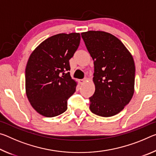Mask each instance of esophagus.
Listing matches in <instances>:
<instances>
[{"mask_svg": "<svg viewBox=\"0 0 156 156\" xmlns=\"http://www.w3.org/2000/svg\"><path fill=\"white\" fill-rule=\"evenodd\" d=\"M85 79H81V80H80V84H83L84 83V82H85Z\"/></svg>", "mask_w": 156, "mask_h": 156, "instance_id": "1", "label": "esophagus"}]
</instances>
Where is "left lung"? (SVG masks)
<instances>
[{
  "mask_svg": "<svg viewBox=\"0 0 156 156\" xmlns=\"http://www.w3.org/2000/svg\"><path fill=\"white\" fill-rule=\"evenodd\" d=\"M94 64L95 92L89 98L91 112L102 117L118 114L134 93L135 63L119 39L102 31L81 33Z\"/></svg>",
  "mask_w": 156,
  "mask_h": 156,
  "instance_id": "1",
  "label": "left lung"
}]
</instances>
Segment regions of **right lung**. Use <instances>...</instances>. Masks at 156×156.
<instances>
[{
  "instance_id": "obj_1",
  "label": "right lung",
  "mask_w": 156,
  "mask_h": 156,
  "mask_svg": "<svg viewBox=\"0 0 156 156\" xmlns=\"http://www.w3.org/2000/svg\"><path fill=\"white\" fill-rule=\"evenodd\" d=\"M79 33L49 37L31 53L25 69V89L32 107L45 117L67 109V100L77 83L71 77L69 60L78 48Z\"/></svg>"
}]
</instances>
